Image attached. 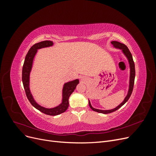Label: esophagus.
I'll list each match as a JSON object with an SVG mask.
<instances>
[{
  "mask_svg": "<svg viewBox=\"0 0 156 156\" xmlns=\"http://www.w3.org/2000/svg\"><path fill=\"white\" fill-rule=\"evenodd\" d=\"M83 79V81H84V79Z\"/></svg>",
  "mask_w": 156,
  "mask_h": 156,
  "instance_id": "34e87169",
  "label": "esophagus"
}]
</instances>
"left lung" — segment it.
<instances>
[{
    "label": "left lung",
    "mask_w": 156,
    "mask_h": 156,
    "mask_svg": "<svg viewBox=\"0 0 156 156\" xmlns=\"http://www.w3.org/2000/svg\"><path fill=\"white\" fill-rule=\"evenodd\" d=\"M111 44H112V45H113V47H114V48H115L116 49H121L122 51V53H123V54L125 55V56L127 58V60H128V62H129V69H130L129 88H128V92H127V96L125 97L124 101H122L120 105H118L116 107H115L114 108H112V109H110V110H101V109H98V108H94L91 105L90 101V100H88V104H89L90 107L91 108V109L93 110L94 111H96V112H100V113H103V114H108V113H111V112H114V111L118 110L122 105H124L125 103L127 101V100H129V98H130V96L131 95L132 91H133V86H134L135 77V64H134L133 57H132L131 52L129 51V49L127 48V47L126 45H124V44H122V43H120V42L116 41H112Z\"/></svg>",
    "instance_id": "left-lung-1"
}]
</instances>
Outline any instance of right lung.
Returning <instances> with one entry per match:
<instances>
[{
	"mask_svg": "<svg viewBox=\"0 0 156 156\" xmlns=\"http://www.w3.org/2000/svg\"><path fill=\"white\" fill-rule=\"evenodd\" d=\"M53 45V41L46 40L35 44L34 45L31 47L25 56V62L24 64H23L22 70V81L27 97L32 105L36 109L44 113V114L51 116H56L64 112L67 110L69 106V98L71 94L74 91L75 88H76L77 85L79 83V79H77L73 80V81H71L64 83L62 88V103L58 106L53 108H45L40 105L38 103L36 102L30 90V73L32 68L33 60H34L37 49L44 48H49V47H51Z\"/></svg>",
	"mask_w": 156,
	"mask_h": 156,
	"instance_id": "add662e5",
	"label": "right lung"
}]
</instances>
